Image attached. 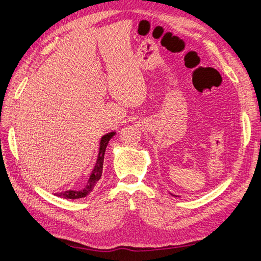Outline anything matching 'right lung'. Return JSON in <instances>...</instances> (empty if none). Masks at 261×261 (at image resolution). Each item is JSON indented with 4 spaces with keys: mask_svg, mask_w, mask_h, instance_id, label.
<instances>
[{
    "mask_svg": "<svg viewBox=\"0 0 261 261\" xmlns=\"http://www.w3.org/2000/svg\"><path fill=\"white\" fill-rule=\"evenodd\" d=\"M115 135V132H111V134L105 135L100 140V147H99V154H98V159L96 165L92 170L91 174H90V178L87 182V186H85L83 189H80V191H66V192H61V193H57L56 195L63 198H69V200H76V198H82L89 195L93 187L96 186V184L99 181V179L101 178V173H102V165H103V156H105V150L106 147L108 145V141L111 140L113 136Z\"/></svg>",
    "mask_w": 261,
    "mask_h": 261,
    "instance_id": "add662e5",
    "label": "right lung"
}]
</instances>
